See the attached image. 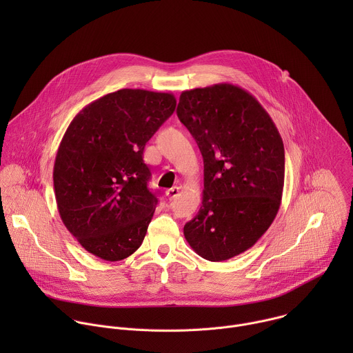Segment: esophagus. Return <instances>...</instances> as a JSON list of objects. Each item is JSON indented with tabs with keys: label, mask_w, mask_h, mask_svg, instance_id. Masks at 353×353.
Returning <instances> with one entry per match:
<instances>
[{
	"label": "esophagus",
	"mask_w": 353,
	"mask_h": 353,
	"mask_svg": "<svg viewBox=\"0 0 353 353\" xmlns=\"http://www.w3.org/2000/svg\"><path fill=\"white\" fill-rule=\"evenodd\" d=\"M179 192H180V188H179V187H172V188H169V190L166 191V195H168L169 199H174V198L179 195Z\"/></svg>",
	"instance_id": "1"
}]
</instances>
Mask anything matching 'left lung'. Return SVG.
<instances>
[{"instance_id":"obj_1","label":"left lung","mask_w":353,"mask_h":353,"mask_svg":"<svg viewBox=\"0 0 353 353\" xmlns=\"http://www.w3.org/2000/svg\"><path fill=\"white\" fill-rule=\"evenodd\" d=\"M177 117L204 159L203 205L185 223V240L208 261L229 260L253 247L278 214L282 138L259 100L232 83L184 90Z\"/></svg>"}]
</instances>
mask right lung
<instances>
[{
    "label": "right lung",
    "instance_id": "right-lung-1",
    "mask_svg": "<svg viewBox=\"0 0 353 353\" xmlns=\"http://www.w3.org/2000/svg\"><path fill=\"white\" fill-rule=\"evenodd\" d=\"M174 109L172 93L120 89L68 125L54 162L56 201L63 223L90 254L120 261L142 244L158 204L143 148Z\"/></svg>",
    "mask_w": 353,
    "mask_h": 353
}]
</instances>
